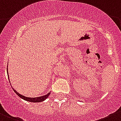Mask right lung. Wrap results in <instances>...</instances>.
Returning <instances> with one entry per match:
<instances>
[{
    "instance_id": "add662e5",
    "label": "right lung",
    "mask_w": 121,
    "mask_h": 121,
    "mask_svg": "<svg viewBox=\"0 0 121 121\" xmlns=\"http://www.w3.org/2000/svg\"><path fill=\"white\" fill-rule=\"evenodd\" d=\"M7 71H8V69H7ZM8 79H9V77H8ZM9 82H10V81H9ZM13 91H14L15 93L16 94L19 96V97H20L22 99L25 100L26 101H28V102H34V103H37V102H43V101H44V100H46L48 97H49V96L50 94V93H48V94L44 95V96H40V97H33V98H32V97H25V96H22V95L20 94L19 93H18L17 91L15 90L13 88Z\"/></svg>"
}]
</instances>
